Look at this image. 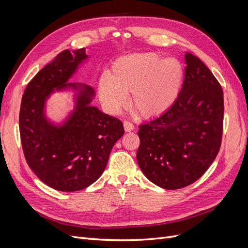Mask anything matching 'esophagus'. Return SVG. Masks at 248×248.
<instances>
[{"label":"esophagus","mask_w":248,"mask_h":248,"mask_svg":"<svg viewBox=\"0 0 248 248\" xmlns=\"http://www.w3.org/2000/svg\"><path fill=\"white\" fill-rule=\"evenodd\" d=\"M123 125H124V129H125L126 132H130V131H132V130L134 129L133 124L130 123V122H128V121H125V122L123 123Z\"/></svg>","instance_id":"1"}]
</instances>
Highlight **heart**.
<instances>
[{
    "label": "heart",
    "instance_id": "1",
    "mask_svg": "<svg viewBox=\"0 0 248 248\" xmlns=\"http://www.w3.org/2000/svg\"><path fill=\"white\" fill-rule=\"evenodd\" d=\"M183 81V68L176 59H162L154 52H140L119 58L108 78L98 84L100 100L110 114L128 104L145 119L156 118L177 100Z\"/></svg>",
    "mask_w": 248,
    "mask_h": 248
}]
</instances>
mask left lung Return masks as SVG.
Returning a JSON list of instances; mask_svg holds the SVG:
<instances>
[{"mask_svg": "<svg viewBox=\"0 0 248 248\" xmlns=\"http://www.w3.org/2000/svg\"><path fill=\"white\" fill-rule=\"evenodd\" d=\"M185 78L175 103L164 114L141 124L137 153L144 175L164 189L196 182L219 151L223 92L213 73L190 52L185 54Z\"/></svg>", "mask_w": 248, "mask_h": 248, "instance_id": "obj_1", "label": "left lung"}]
</instances>
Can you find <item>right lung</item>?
Masks as SVG:
<instances>
[{
	"mask_svg": "<svg viewBox=\"0 0 248 248\" xmlns=\"http://www.w3.org/2000/svg\"><path fill=\"white\" fill-rule=\"evenodd\" d=\"M88 58L85 48L60 52L29 82L21 99L19 131L26 160L43 183L59 191H78L94 183L124 134L120 120L92 106L91 86L68 82ZM56 91L74 92V109L61 124L46 116V102Z\"/></svg>",
	"mask_w": 248,
	"mask_h": 248,
	"instance_id": "1",
	"label": "right lung"
}]
</instances>
